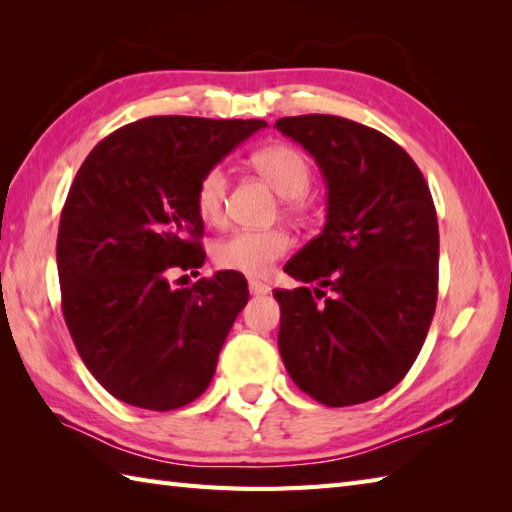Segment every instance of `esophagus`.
<instances>
[{"instance_id": "obj_1", "label": "esophagus", "mask_w": 512, "mask_h": 512, "mask_svg": "<svg viewBox=\"0 0 512 512\" xmlns=\"http://www.w3.org/2000/svg\"><path fill=\"white\" fill-rule=\"evenodd\" d=\"M248 290H250V295H266V292L270 290L266 284H262V281H257V279H250L248 281Z\"/></svg>"}]
</instances>
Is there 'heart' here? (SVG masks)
<instances>
[{"instance_id": "obj_1", "label": "heart", "mask_w": 512, "mask_h": 512, "mask_svg": "<svg viewBox=\"0 0 512 512\" xmlns=\"http://www.w3.org/2000/svg\"><path fill=\"white\" fill-rule=\"evenodd\" d=\"M250 165L273 187L281 198L288 200L290 209L299 206L312 184V165L308 156L295 145L270 143L259 147L250 156ZM231 178L224 167L213 165L202 171L195 184V211L206 224H220L226 211V195ZM290 250L286 231H235L213 244V262L224 270L244 275H266L275 262Z\"/></svg>"}]
</instances>
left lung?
<instances>
[{"label": "left lung", "instance_id": "1", "mask_svg": "<svg viewBox=\"0 0 512 512\" xmlns=\"http://www.w3.org/2000/svg\"><path fill=\"white\" fill-rule=\"evenodd\" d=\"M275 127L310 151L328 182L321 235L284 268L317 288L273 292L281 358L321 405L374 400L405 378L436 312L440 235L429 184L405 149L367 125L306 114Z\"/></svg>", "mask_w": 512, "mask_h": 512}]
</instances>
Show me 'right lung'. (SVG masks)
<instances>
[{
  "instance_id": "right-lung-1",
  "label": "right lung",
  "mask_w": 512,
  "mask_h": 512,
  "mask_svg": "<svg viewBox=\"0 0 512 512\" xmlns=\"http://www.w3.org/2000/svg\"><path fill=\"white\" fill-rule=\"evenodd\" d=\"M264 121L149 116L103 138L65 198L57 268L76 352L118 400L171 411L204 394L248 301L235 270L173 290L169 270L200 268L193 193Z\"/></svg>"
}]
</instances>
